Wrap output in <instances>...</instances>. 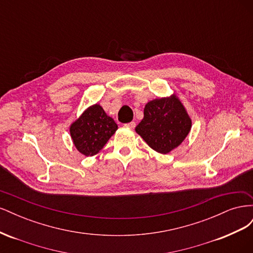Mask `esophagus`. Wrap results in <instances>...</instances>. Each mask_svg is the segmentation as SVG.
I'll return each instance as SVG.
<instances>
[{
	"instance_id": "obj_1",
	"label": "esophagus",
	"mask_w": 253,
	"mask_h": 253,
	"mask_svg": "<svg viewBox=\"0 0 253 253\" xmlns=\"http://www.w3.org/2000/svg\"><path fill=\"white\" fill-rule=\"evenodd\" d=\"M126 126H127V127H129V128H134L135 126H136V124L134 121H132V122H128V124H126V125H125Z\"/></svg>"
}]
</instances>
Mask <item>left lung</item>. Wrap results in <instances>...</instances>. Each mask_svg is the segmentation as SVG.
<instances>
[{"mask_svg":"<svg viewBox=\"0 0 253 253\" xmlns=\"http://www.w3.org/2000/svg\"><path fill=\"white\" fill-rule=\"evenodd\" d=\"M143 115L136 132L153 150L162 154L177 148L191 129V119L175 96L148 102Z\"/></svg>","mask_w":253,"mask_h":253,"instance_id":"obj_1","label":"left lung"}]
</instances>
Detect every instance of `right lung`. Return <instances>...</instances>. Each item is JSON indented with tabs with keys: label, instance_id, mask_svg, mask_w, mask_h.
<instances>
[{
	"label": "right lung",
	"instance_id": "obj_1",
	"mask_svg": "<svg viewBox=\"0 0 253 253\" xmlns=\"http://www.w3.org/2000/svg\"><path fill=\"white\" fill-rule=\"evenodd\" d=\"M118 128L116 122L105 114L99 104L90 106L71 126L75 147L85 156L100 151Z\"/></svg>",
	"mask_w": 253,
	"mask_h": 253
}]
</instances>
